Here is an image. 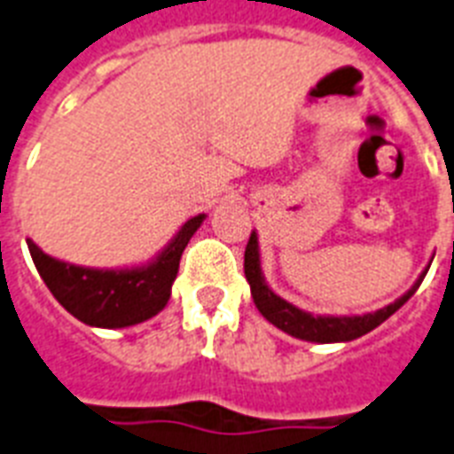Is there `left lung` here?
<instances>
[{
    "mask_svg": "<svg viewBox=\"0 0 454 454\" xmlns=\"http://www.w3.org/2000/svg\"><path fill=\"white\" fill-rule=\"evenodd\" d=\"M244 272L246 279L251 284V296L260 315L272 322L277 329H282L289 336H296L301 340H312V343H346V340L360 339L372 329H377L381 322L391 317L393 312L403 308V305L414 296V291L419 289L421 279L427 277V270L421 272L419 279L412 284V289L407 291L405 296H400L395 303L386 305L377 312H367V315H312L301 308H296L282 296H277L275 291L270 289L260 270V248H258V234L253 231L248 239L244 253Z\"/></svg>",
    "mask_w": 454,
    "mask_h": 454,
    "instance_id": "obj_1",
    "label": "left lung"
}]
</instances>
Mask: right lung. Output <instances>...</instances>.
I'll return each mask as SVG.
<instances>
[{"mask_svg": "<svg viewBox=\"0 0 454 454\" xmlns=\"http://www.w3.org/2000/svg\"><path fill=\"white\" fill-rule=\"evenodd\" d=\"M203 220V213L187 220L170 244L146 265L121 270L63 262L47 255L33 239H27V248L47 289L73 317L99 329H122L146 322L168 305L182 251Z\"/></svg>", "mask_w": 454, "mask_h": 454, "instance_id": "add662e5", "label": "right lung"}]
</instances>
